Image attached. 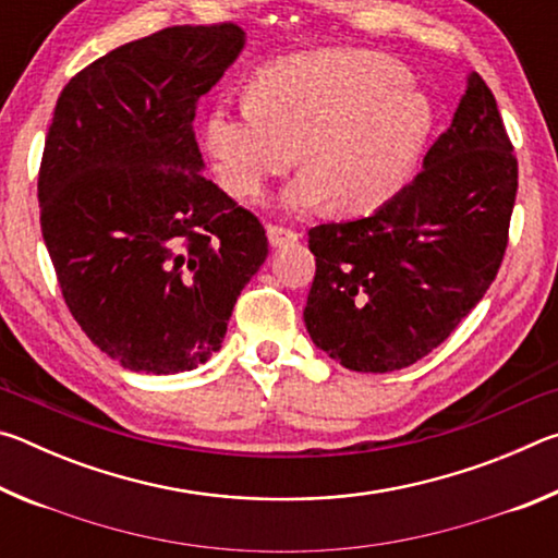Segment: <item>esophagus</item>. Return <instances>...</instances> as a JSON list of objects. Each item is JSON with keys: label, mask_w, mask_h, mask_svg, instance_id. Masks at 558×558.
Masks as SVG:
<instances>
[{"label": "esophagus", "mask_w": 558, "mask_h": 558, "mask_svg": "<svg viewBox=\"0 0 558 558\" xmlns=\"http://www.w3.org/2000/svg\"><path fill=\"white\" fill-rule=\"evenodd\" d=\"M300 239V235L292 231V229H286V226H278V223H268V241L272 248H280V245H288V243H295Z\"/></svg>", "instance_id": "1"}]
</instances>
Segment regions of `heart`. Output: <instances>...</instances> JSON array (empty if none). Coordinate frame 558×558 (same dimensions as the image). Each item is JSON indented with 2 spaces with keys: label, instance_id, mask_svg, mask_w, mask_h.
I'll return each mask as SVG.
<instances>
[{
  "label": "heart",
  "instance_id": "1",
  "mask_svg": "<svg viewBox=\"0 0 558 558\" xmlns=\"http://www.w3.org/2000/svg\"><path fill=\"white\" fill-rule=\"evenodd\" d=\"M433 132L428 98L409 71L372 51H317L263 65L239 108L216 106L204 147L216 182L235 199H256L272 177L307 165L286 189V206L327 202L372 214L411 182Z\"/></svg>",
  "mask_w": 558,
  "mask_h": 558
}]
</instances>
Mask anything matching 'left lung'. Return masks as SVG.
I'll return each instance as SVG.
<instances>
[{"mask_svg":"<svg viewBox=\"0 0 558 558\" xmlns=\"http://www.w3.org/2000/svg\"><path fill=\"white\" fill-rule=\"evenodd\" d=\"M497 100L472 73L413 182L366 219L310 229L313 342L352 372L411 366L446 342L502 266L517 157Z\"/></svg>","mask_w":558,"mask_h":558,"instance_id":"obj_1","label":"left lung"}]
</instances>
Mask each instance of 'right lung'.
<instances>
[{
  "mask_svg": "<svg viewBox=\"0 0 558 558\" xmlns=\"http://www.w3.org/2000/svg\"><path fill=\"white\" fill-rule=\"evenodd\" d=\"M231 22L169 26L65 83L39 167L41 233L75 323L130 372L219 352L266 229L202 174L196 106L243 49Z\"/></svg>",
  "mask_w": 558,
  "mask_h": 558,
  "instance_id": "add662e5",
  "label": "right lung"
}]
</instances>
